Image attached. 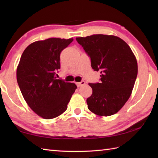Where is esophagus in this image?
I'll list each match as a JSON object with an SVG mask.
<instances>
[{
  "instance_id": "obj_1",
  "label": "esophagus",
  "mask_w": 158,
  "mask_h": 158,
  "mask_svg": "<svg viewBox=\"0 0 158 158\" xmlns=\"http://www.w3.org/2000/svg\"><path fill=\"white\" fill-rule=\"evenodd\" d=\"M85 83V82L84 81H81V82L77 83L76 84H77V86L78 87V88H79V87H81V86H83V85H84Z\"/></svg>"
}]
</instances>
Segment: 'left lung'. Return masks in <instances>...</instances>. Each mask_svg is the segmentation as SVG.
I'll use <instances>...</instances> for the list:
<instances>
[{
  "label": "left lung",
  "mask_w": 158,
  "mask_h": 158,
  "mask_svg": "<svg viewBox=\"0 0 158 158\" xmlns=\"http://www.w3.org/2000/svg\"><path fill=\"white\" fill-rule=\"evenodd\" d=\"M91 58L92 68L100 71V83H89L92 94L87 98L88 109L97 115L117 113L129 99L135 85L138 65L127 43L118 36L93 35L77 37Z\"/></svg>",
  "instance_id": "left-lung-1"
}]
</instances>
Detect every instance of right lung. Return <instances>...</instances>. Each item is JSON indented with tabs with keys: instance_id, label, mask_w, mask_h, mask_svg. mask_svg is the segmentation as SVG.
<instances>
[{
	"instance_id": "add662e5",
	"label": "right lung",
	"mask_w": 158,
	"mask_h": 158,
	"mask_svg": "<svg viewBox=\"0 0 158 158\" xmlns=\"http://www.w3.org/2000/svg\"><path fill=\"white\" fill-rule=\"evenodd\" d=\"M73 39L50 38L29 45L17 68V81L26 103L43 119L61 115L77 89L73 83L56 79L60 56Z\"/></svg>"
}]
</instances>
